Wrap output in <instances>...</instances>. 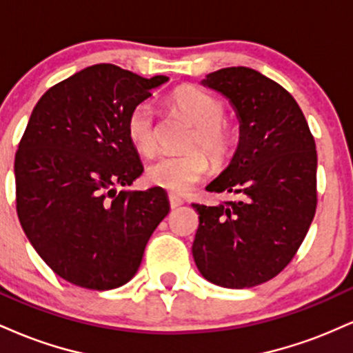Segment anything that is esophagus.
Wrapping results in <instances>:
<instances>
[{
	"instance_id": "1",
	"label": "esophagus",
	"mask_w": 353,
	"mask_h": 353,
	"mask_svg": "<svg viewBox=\"0 0 353 353\" xmlns=\"http://www.w3.org/2000/svg\"><path fill=\"white\" fill-rule=\"evenodd\" d=\"M169 204H171L172 209H176V208H179V205L184 204V201H182L181 197H177V196H174V194H171V196H169Z\"/></svg>"
}]
</instances>
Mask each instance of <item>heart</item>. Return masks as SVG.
I'll return each instance as SVG.
<instances>
[{
	"instance_id": "1",
	"label": "heart",
	"mask_w": 353,
	"mask_h": 353,
	"mask_svg": "<svg viewBox=\"0 0 353 353\" xmlns=\"http://www.w3.org/2000/svg\"><path fill=\"white\" fill-rule=\"evenodd\" d=\"M174 111L190 121L196 129L190 137L189 149H196L182 156L159 157L148 169L151 184L169 190L171 194H188L196 184L209 176L210 160L224 165L232 159L237 149V128L224 117V104L209 92L194 86H181L169 99ZM128 139L143 156H152L159 148L156 117L149 103H139L131 109L125 123ZM204 148L210 154L199 151Z\"/></svg>"
}]
</instances>
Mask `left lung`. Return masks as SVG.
Masks as SVG:
<instances>
[{"mask_svg": "<svg viewBox=\"0 0 353 353\" xmlns=\"http://www.w3.org/2000/svg\"><path fill=\"white\" fill-rule=\"evenodd\" d=\"M205 86L228 96L241 119L232 163L209 192L239 199L196 204L197 269L216 285L249 289L281 274L305 239L317 209V151L287 89L250 68L210 72Z\"/></svg>", "mask_w": 353, "mask_h": 353, "instance_id": "1", "label": "left lung"}]
</instances>
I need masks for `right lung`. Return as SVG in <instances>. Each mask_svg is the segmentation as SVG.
<instances>
[{"mask_svg":"<svg viewBox=\"0 0 353 353\" xmlns=\"http://www.w3.org/2000/svg\"><path fill=\"white\" fill-rule=\"evenodd\" d=\"M165 81L94 64L48 89L31 112L14 157L16 212L64 281L91 290L124 285L168 216L161 188L114 189L143 174L125 132L129 112Z\"/></svg>","mask_w":353,"mask_h":353,"instance_id":"1","label":"right lung"}]
</instances>
